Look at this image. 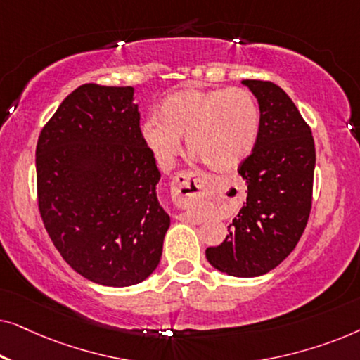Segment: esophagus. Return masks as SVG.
Masks as SVG:
<instances>
[{
	"instance_id": "esophagus-1",
	"label": "esophagus",
	"mask_w": 360,
	"mask_h": 360,
	"mask_svg": "<svg viewBox=\"0 0 360 360\" xmlns=\"http://www.w3.org/2000/svg\"><path fill=\"white\" fill-rule=\"evenodd\" d=\"M206 176L191 170L179 172L170 184L172 191V200L179 208L186 210L190 205L195 203V200L201 195V191L205 188ZM181 221H193L195 218L190 213H181Z\"/></svg>"
}]
</instances>
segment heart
Here are the masks:
<instances>
[{
	"instance_id": "b5f03b06",
	"label": "heart",
	"mask_w": 360,
	"mask_h": 360,
	"mask_svg": "<svg viewBox=\"0 0 360 360\" xmlns=\"http://www.w3.org/2000/svg\"><path fill=\"white\" fill-rule=\"evenodd\" d=\"M260 131V108L245 88H184L167 96L142 127L147 146L170 162L186 141L188 154L211 170L228 172L252 152Z\"/></svg>"
}]
</instances>
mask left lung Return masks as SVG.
Instances as JSON below:
<instances>
[{
	"label": "left lung",
	"instance_id": "1",
	"mask_svg": "<svg viewBox=\"0 0 360 360\" xmlns=\"http://www.w3.org/2000/svg\"><path fill=\"white\" fill-rule=\"evenodd\" d=\"M243 83L260 108L259 137L238 169L248 200L206 259L233 277H259L288 257L307 228L316 152L311 127L282 88L269 80Z\"/></svg>",
	"mask_w": 360,
	"mask_h": 360
}]
</instances>
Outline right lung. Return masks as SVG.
<instances>
[{
  "mask_svg": "<svg viewBox=\"0 0 360 360\" xmlns=\"http://www.w3.org/2000/svg\"><path fill=\"white\" fill-rule=\"evenodd\" d=\"M132 95V86H78L36 147L37 205L49 238L75 272L106 287L149 277L170 226Z\"/></svg>",
  "mask_w": 360,
  "mask_h": 360,
  "instance_id": "add662e5",
  "label": "right lung"
}]
</instances>
